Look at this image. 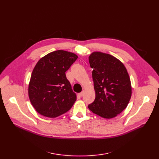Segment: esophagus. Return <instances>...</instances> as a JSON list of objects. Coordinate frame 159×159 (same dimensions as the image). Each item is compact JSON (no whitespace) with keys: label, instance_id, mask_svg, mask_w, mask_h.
<instances>
[{"label":"esophagus","instance_id":"1","mask_svg":"<svg viewBox=\"0 0 159 159\" xmlns=\"http://www.w3.org/2000/svg\"><path fill=\"white\" fill-rule=\"evenodd\" d=\"M84 91H82V92H81V93H79V95L80 96V97H82L83 95H84Z\"/></svg>","mask_w":159,"mask_h":159}]
</instances>
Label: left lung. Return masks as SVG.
I'll use <instances>...</instances> for the list:
<instances>
[{"instance_id":"obj_1","label":"left lung","mask_w":159,"mask_h":159,"mask_svg":"<svg viewBox=\"0 0 159 159\" xmlns=\"http://www.w3.org/2000/svg\"><path fill=\"white\" fill-rule=\"evenodd\" d=\"M93 68L95 99L88 108L104 119H112L126 108L131 97V84L126 67L118 58L94 52L89 57Z\"/></svg>"}]
</instances>
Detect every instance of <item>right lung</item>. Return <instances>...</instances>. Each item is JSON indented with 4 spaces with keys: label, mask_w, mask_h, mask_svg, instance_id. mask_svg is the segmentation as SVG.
<instances>
[{
    "label": "right lung",
    "mask_w": 159,
    "mask_h": 159,
    "mask_svg": "<svg viewBox=\"0 0 159 159\" xmlns=\"http://www.w3.org/2000/svg\"><path fill=\"white\" fill-rule=\"evenodd\" d=\"M77 58L73 53L57 50L37 62L31 73L28 95L39 114L57 117L69 111L76 101L77 95L65 73Z\"/></svg>",
    "instance_id": "add662e5"
}]
</instances>
